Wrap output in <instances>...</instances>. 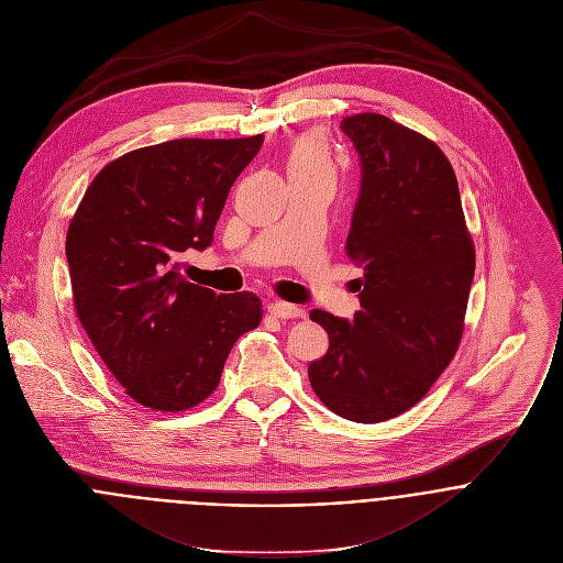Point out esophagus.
Wrapping results in <instances>:
<instances>
[{
	"label": "esophagus",
	"mask_w": 563,
	"mask_h": 563,
	"mask_svg": "<svg viewBox=\"0 0 563 563\" xmlns=\"http://www.w3.org/2000/svg\"><path fill=\"white\" fill-rule=\"evenodd\" d=\"M268 310H271V314H275L277 319H295V317H301V314H303V310H301L299 306L286 303V301H273V303L268 306Z\"/></svg>",
	"instance_id": "1"
}]
</instances>
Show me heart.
<instances>
[{"mask_svg": "<svg viewBox=\"0 0 563 563\" xmlns=\"http://www.w3.org/2000/svg\"><path fill=\"white\" fill-rule=\"evenodd\" d=\"M288 175L319 177L332 181L334 162L328 144L319 135H303L295 142L288 157Z\"/></svg>", "mask_w": 563, "mask_h": 563, "instance_id": "b5f03b06", "label": "heart"}]
</instances>
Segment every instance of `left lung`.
<instances>
[{
    "label": "left lung",
    "instance_id": "1",
    "mask_svg": "<svg viewBox=\"0 0 563 563\" xmlns=\"http://www.w3.org/2000/svg\"><path fill=\"white\" fill-rule=\"evenodd\" d=\"M342 131L362 166L346 240L364 271L362 308L351 321L310 310L330 344L308 379L334 415L377 423L412 408L455 357L475 246L437 144L377 112L346 118Z\"/></svg>",
    "mask_w": 563,
    "mask_h": 563
}]
</instances>
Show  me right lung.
Instances as JSON below:
<instances>
[{
  "mask_svg": "<svg viewBox=\"0 0 563 563\" xmlns=\"http://www.w3.org/2000/svg\"><path fill=\"white\" fill-rule=\"evenodd\" d=\"M264 135L173 140L110 162L66 235L77 317L126 393L162 412L203 401L240 336L262 321L253 292L217 295L179 273L206 251L231 186Z\"/></svg>",
  "mask_w": 563,
  "mask_h": 563,
  "instance_id": "add662e5",
  "label": "right lung"
}]
</instances>
